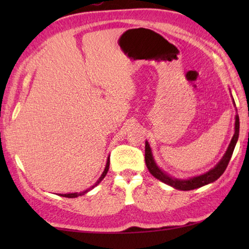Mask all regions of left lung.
I'll use <instances>...</instances> for the list:
<instances>
[{
    "mask_svg": "<svg viewBox=\"0 0 249 249\" xmlns=\"http://www.w3.org/2000/svg\"><path fill=\"white\" fill-rule=\"evenodd\" d=\"M238 134H239V117L238 115L235 116V134L233 138H231V144L227 148L225 155L223 156V158L221 159V161L217 163V165L213 168L212 170H210L209 172H206L204 175H201L199 177H195V178H191L189 180H179V179H174L171 177L167 176L166 174L159 169L154 161L153 155H151V150L149 144L146 142L145 144V161H146V166L148 168V170L151 175H153L155 178H157L158 180L162 181L166 184H169L171 187H174L176 189H179V190H193V189H197L200 187H203L205 184H209L213 181L217 180L220 177L223 175V172L225 171L227 165H229L231 155H233V151L235 148L236 142H237L238 140Z\"/></svg>",
    "mask_w": 249,
    "mask_h": 249,
    "instance_id": "8db88e82",
    "label": "left lung"
}]
</instances>
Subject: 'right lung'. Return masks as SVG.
Returning <instances> with one entry per match:
<instances>
[{"label": "right lung", "mask_w": 249, "mask_h": 249, "mask_svg": "<svg viewBox=\"0 0 249 249\" xmlns=\"http://www.w3.org/2000/svg\"><path fill=\"white\" fill-rule=\"evenodd\" d=\"M108 167H109V158L107 159V167H105V169H104V171H103V174H102V176L100 177V179L98 180V182H96L93 187L92 188H90V189H88V190H86V191H83V192H80V193H68V195H60L61 196H66V197H77V196H82V195H84V193H87L88 191H90L91 189H93L95 185H98L100 182H101V180H102L105 176H107V171H108Z\"/></svg>", "instance_id": "obj_1"}]
</instances>
